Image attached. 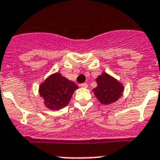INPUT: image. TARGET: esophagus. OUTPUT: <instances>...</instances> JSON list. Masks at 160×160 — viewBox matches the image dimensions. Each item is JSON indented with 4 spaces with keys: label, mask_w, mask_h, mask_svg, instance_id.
Wrapping results in <instances>:
<instances>
[{
    "label": "esophagus",
    "mask_w": 160,
    "mask_h": 160,
    "mask_svg": "<svg viewBox=\"0 0 160 160\" xmlns=\"http://www.w3.org/2000/svg\"><path fill=\"white\" fill-rule=\"evenodd\" d=\"M80 86H81L82 88H88V84L87 83H83V84H80Z\"/></svg>",
    "instance_id": "obj_1"
}]
</instances>
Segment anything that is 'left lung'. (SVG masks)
<instances>
[{
	"label": "left lung",
	"mask_w": 160,
	"mask_h": 160,
	"mask_svg": "<svg viewBox=\"0 0 160 160\" xmlns=\"http://www.w3.org/2000/svg\"><path fill=\"white\" fill-rule=\"evenodd\" d=\"M97 83V88L92 92L101 104L109 105L119 99L124 91L123 85L118 80L103 72L96 79Z\"/></svg>",
	"instance_id": "left-lung-1"
}]
</instances>
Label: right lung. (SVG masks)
I'll list each match as a JSON object with an SVG mask.
<instances>
[{
  "label": "right lung",
  "instance_id": "1",
  "mask_svg": "<svg viewBox=\"0 0 160 160\" xmlns=\"http://www.w3.org/2000/svg\"><path fill=\"white\" fill-rule=\"evenodd\" d=\"M78 86L65 78L60 73L52 74L39 86V95L44 100L46 107L58 110L69 103L72 94Z\"/></svg>",
  "mask_w": 160,
  "mask_h": 160
}]
</instances>
